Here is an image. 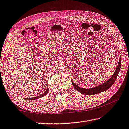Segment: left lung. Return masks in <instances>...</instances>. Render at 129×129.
<instances>
[{"label":"left lung","mask_w":129,"mask_h":129,"mask_svg":"<svg viewBox=\"0 0 129 129\" xmlns=\"http://www.w3.org/2000/svg\"><path fill=\"white\" fill-rule=\"evenodd\" d=\"M120 67H121V56H120L119 61L117 68H116L115 71V72L112 76L111 77V78H109V80L106 81L105 82L103 83V84L99 85V86L94 87V88L88 89L81 88V87L78 86V85H77L75 84L72 80H71V83H72L73 86L74 87L75 89H77V90H78L79 92H80L81 94L85 95H93L100 93L101 92L108 90L114 84L116 78H117L119 73L120 71Z\"/></svg>","instance_id":"left-lung-1"}]
</instances>
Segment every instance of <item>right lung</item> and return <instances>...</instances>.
<instances>
[{
  "instance_id": "right-lung-1",
  "label": "right lung",
  "mask_w": 129,
  "mask_h": 129,
  "mask_svg": "<svg viewBox=\"0 0 129 129\" xmlns=\"http://www.w3.org/2000/svg\"><path fill=\"white\" fill-rule=\"evenodd\" d=\"M48 88H47L46 90L45 91V92L44 93L41 94L40 96H37V97H35V98H25V99H26V100H35V99H39V98H43V97L45 96V95H46L47 93H48Z\"/></svg>"
}]
</instances>
